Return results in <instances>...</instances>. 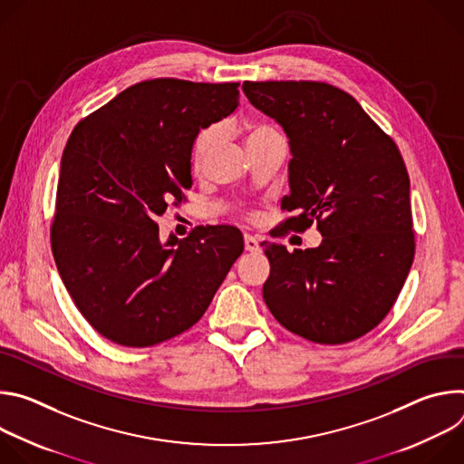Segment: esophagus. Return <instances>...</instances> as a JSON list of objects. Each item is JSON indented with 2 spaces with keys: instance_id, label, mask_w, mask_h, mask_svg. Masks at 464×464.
<instances>
[{
  "instance_id": "esophagus-1",
  "label": "esophagus",
  "mask_w": 464,
  "mask_h": 464,
  "mask_svg": "<svg viewBox=\"0 0 464 464\" xmlns=\"http://www.w3.org/2000/svg\"><path fill=\"white\" fill-rule=\"evenodd\" d=\"M244 247H246V251H251V253H256L260 249L258 240L251 235H244Z\"/></svg>"
}]
</instances>
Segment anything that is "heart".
Returning a JSON list of instances; mask_svg holds the SVG:
<instances>
[{"label":"heart","mask_w":464,"mask_h":464,"mask_svg":"<svg viewBox=\"0 0 464 464\" xmlns=\"http://www.w3.org/2000/svg\"><path fill=\"white\" fill-rule=\"evenodd\" d=\"M279 131L270 126V124H253L246 130V141L247 147H253L256 143H262L272 138H279ZM220 138V131L217 126H208L204 128L200 134L196 136L194 143H192V150H190V165L194 170H202L209 160V156L213 154L217 143Z\"/></svg>","instance_id":"b5f03b06"}]
</instances>
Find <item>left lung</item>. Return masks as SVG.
<instances>
[{"label":"left lung","mask_w":464,"mask_h":464,"mask_svg":"<svg viewBox=\"0 0 464 464\" xmlns=\"http://www.w3.org/2000/svg\"><path fill=\"white\" fill-rule=\"evenodd\" d=\"M290 140V194L281 226L323 237L317 247L262 242V297L290 333L314 343L362 338L392 308L415 256L402 154L347 92L314 81L242 84Z\"/></svg>","instance_id":"1"}]
</instances>
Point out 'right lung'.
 <instances>
[{
  "label": "right lung",
  "instance_id": "obj_1",
  "mask_svg": "<svg viewBox=\"0 0 464 464\" xmlns=\"http://www.w3.org/2000/svg\"><path fill=\"white\" fill-rule=\"evenodd\" d=\"M238 82L152 79L82 119L63 149L51 247L86 321L122 347H152L200 319L244 251L231 226L163 244L156 224L190 188L202 128L238 106Z\"/></svg>",
  "mask_w": 464,
  "mask_h": 464
}]
</instances>
